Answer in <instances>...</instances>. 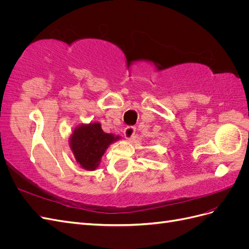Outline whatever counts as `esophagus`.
I'll return each mask as SVG.
<instances>
[{
  "label": "esophagus",
  "mask_w": 249,
  "mask_h": 249,
  "mask_svg": "<svg viewBox=\"0 0 249 249\" xmlns=\"http://www.w3.org/2000/svg\"><path fill=\"white\" fill-rule=\"evenodd\" d=\"M124 135L125 139H127V140L132 139L133 136L135 135V127H133V126H126L125 129H124Z\"/></svg>",
  "instance_id": "esophagus-1"
}]
</instances>
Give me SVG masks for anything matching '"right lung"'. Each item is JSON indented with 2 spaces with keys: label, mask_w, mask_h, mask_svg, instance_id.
Segmentation results:
<instances>
[{
  "label": "right lung",
  "mask_w": 249,
  "mask_h": 249,
  "mask_svg": "<svg viewBox=\"0 0 249 249\" xmlns=\"http://www.w3.org/2000/svg\"><path fill=\"white\" fill-rule=\"evenodd\" d=\"M118 136L105 133L101 124H82L73 131L71 136V147L74 158L81 166L87 170L99 167L105 150Z\"/></svg>",
  "instance_id": "1"
}]
</instances>
